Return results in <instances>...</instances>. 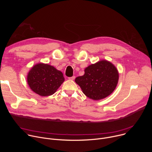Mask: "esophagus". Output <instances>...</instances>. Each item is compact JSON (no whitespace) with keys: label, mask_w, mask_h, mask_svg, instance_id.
<instances>
[{"label":"esophagus","mask_w":152,"mask_h":152,"mask_svg":"<svg viewBox=\"0 0 152 152\" xmlns=\"http://www.w3.org/2000/svg\"><path fill=\"white\" fill-rule=\"evenodd\" d=\"M69 79L70 80H74V79H75V76H73L72 77H69Z\"/></svg>","instance_id":"obj_1"}]
</instances>
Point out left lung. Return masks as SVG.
<instances>
[{"mask_svg": "<svg viewBox=\"0 0 152 152\" xmlns=\"http://www.w3.org/2000/svg\"><path fill=\"white\" fill-rule=\"evenodd\" d=\"M118 80L117 69L106 60L90 65L85 69L84 75L75 79L85 95L96 100L110 95L116 88Z\"/></svg>", "mask_w": 152, "mask_h": 152, "instance_id": "8db88e82", "label": "left lung"}]
</instances>
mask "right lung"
Here are the masks:
<instances>
[{
  "label": "right lung",
  "mask_w": 152,
  "mask_h": 152,
  "mask_svg": "<svg viewBox=\"0 0 152 152\" xmlns=\"http://www.w3.org/2000/svg\"><path fill=\"white\" fill-rule=\"evenodd\" d=\"M28 83L31 89L41 96L53 94L64 81L61 72L48 64H38L29 71Z\"/></svg>",
  "instance_id": "1"
}]
</instances>
